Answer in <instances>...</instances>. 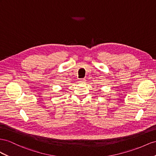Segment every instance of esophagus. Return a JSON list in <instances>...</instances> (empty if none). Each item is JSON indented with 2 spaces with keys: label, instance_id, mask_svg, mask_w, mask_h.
Masks as SVG:
<instances>
[{
  "label": "esophagus",
  "instance_id": "1",
  "mask_svg": "<svg viewBox=\"0 0 156 156\" xmlns=\"http://www.w3.org/2000/svg\"><path fill=\"white\" fill-rule=\"evenodd\" d=\"M86 82V79H84V78H81V79H80V80H79V83H84Z\"/></svg>",
  "mask_w": 156,
  "mask_h": 156
}]
</instances>
